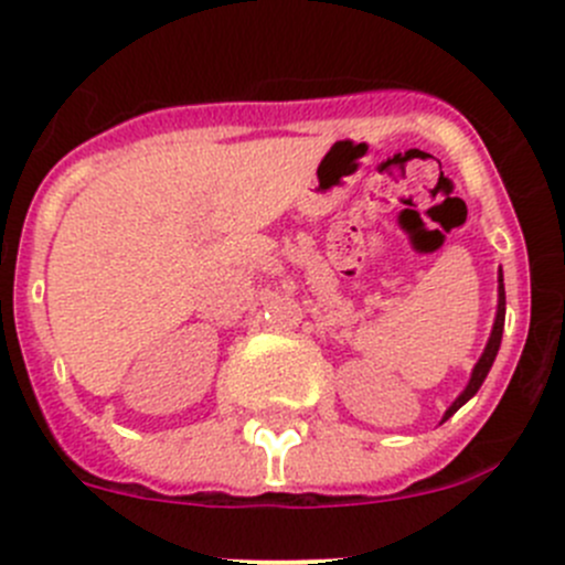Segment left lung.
I'll use <instances>...</instances> for the list:
<instances>
[{"mask_svg": "<svg viewBox=\"0 0 565 565\" xmlns=\"http://www.w3.org/2000/svg\"><path fill=\"white\" fill-rule=\"evenodd\" d=\"M503 324H505V287H503V270H498V315H494L492 333H489V341H487V347H483L481 358H478V363L472 366V374H470V380H467L465 391H461L459 396L454 398V404L446 409V415H443V424H446V420L451 418L454 413H457L461 404L470 402V398L478 393V388L483 385V380H487V374H489V369H492L494 358H498L500 341H503Z\"/></svg>", "mask_w": 565, "mask_h": 565, "instance_id": "left-lung-1", "label": "left lung"}]
</instances>
